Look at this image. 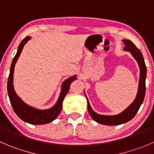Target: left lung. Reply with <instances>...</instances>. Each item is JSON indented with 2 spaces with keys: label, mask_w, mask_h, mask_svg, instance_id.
Listing matches in <instances>:
<instances>
[{
  "label": "left lung",
  "mask_w": 154,
  "mask_h": 154,
  "mask_svg": "<svg viewBox=\"0 0 154 154\" xmlns=\"http://www.w3.org/2000/svg\"><path fill=\"white\" fill-rule=\"evenodd\" d=\"M124 44L125 45L124 50L127 51H130L134 59L138 63L139 67H140V79H139V88L137 91V97H136L134 101L121 113L116 116H102L96 113L92 110L91 108L89 102L88 100V109L89 114L91 118L97 122L103 125H118L120 124L125 123L128 122L131 119L134 117L137 112L138 111L140 105L143 103L145 96L146 85L145 79L147 75V68H146L145 63H144V57L142 55L140 50L134 45V44L130 40H123Z\"/></svg>",
  "instance_id": "obj_1"
}]
</instances>
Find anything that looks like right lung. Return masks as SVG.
Segmentation results:
<instances>
[{
    "label": "right lung",
    "instance_id": "add662e5",
    "mask_svg": "<svg viewBox=\"0 0 154 154\" xmlns=\"http://www.w3.org/2000/svg\"><path fill=\"white\" fill-rule=\"evenodd\" d=\"M29 39H30V37L26 36L22 41L21 43L19 45L17 54L13 60L12 64L10 66L8 81H7V93H8L10 103L12 105L14 112L22 120L28 122V123L33 124V125H43V124L52 122L53 120H54L58 116L60 111L62 110L63 100L69 91L70 85L75 79H76V77L72 76L64 82L62 86V91L60 95L59 100H58L57 103L55 104V106H53L51 109H46V110H38V109L31 107L23 103L15 93V91L14 89V85H13V78H14V66H15L16 63L21 54L23 47Z\"/></svg>",
    "mask_w": 154,
    "mask_h": 154
}]
</instances>
